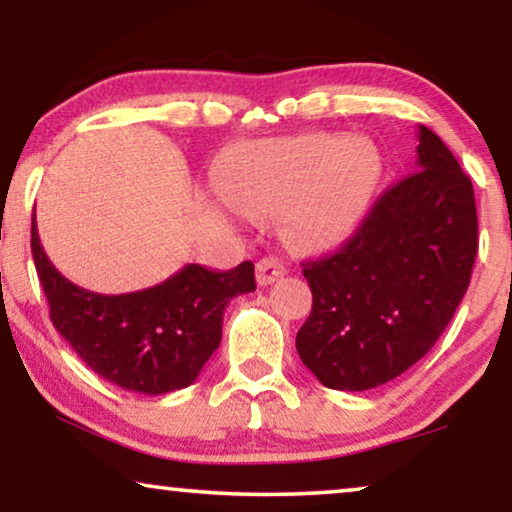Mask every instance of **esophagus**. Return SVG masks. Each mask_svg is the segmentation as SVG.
<instances>
[{"instance_id":"1","label":"esophagus","mask_w":512,"mask_h":512,"mask_svg":"<svg viewBox=\"0 0 512 512\" xmlns=\"http://www.w3.org/2000/svg\"><path fill=\"white\" fill-rule=\"evenodd\" d=\"M284 263L277 261V258H261L256 263V282L258 286H270L272 282H277L279 277H284Z\"/></svg>"}]
</instances>
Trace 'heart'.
Wrapping results in <instances>:
<instances>
[{
  "instance_id": "1",
  "label": "heart",
  "mask_w": 512,
  "mask_h": 512,
  "mask_svg": "<svg viewBox=\"0 0 512 512\" xmlns=\"http://www.w3.org/2000/svg\"><path fill=\"white\" fill-rule=\"evenodd\" d=\"M380 179V149L333 132L242 144L226 158L230 198L249 214H286V233L303 249L352 240Z\"/></svg>"
}]
</instances>
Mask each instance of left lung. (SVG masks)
Returning a JSON list of instances; mask_svg holds the SVG:
<instances>
[{"mask_svg": "<svg viewBox=\"0 0 512 512\" xmlns=\"http://www.w3.org/2000/svg\"><path fill=\"white\" fill-rule=\"evenodd\" d=\"M417 172L375 202L338 254L303 265L312 312L300 361L328 389L387 384L436 345L478 254L473 184L436 132L417 130Z\"/></svg>", "mask_w": 512, "mask_h": 512, "instance_id": "1", "label": "left lung"}]
</instances>
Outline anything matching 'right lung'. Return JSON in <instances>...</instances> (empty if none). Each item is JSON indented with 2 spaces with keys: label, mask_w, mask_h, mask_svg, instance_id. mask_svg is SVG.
Here are the masks:
<instances>
[{
  "label": "right lung",
  "mask_w": 512,
  "mask_h": 512,
  "mask_svg": "<svg viewBox=\"0 0 512 512\" xmlns=\"http://www.w3.org/2000/svg\"><path fill=\"white\" fill-rule=\"evenodd\" d=\"M32 256L51 321L81 361L116 387L170 394L195 382L221 345L223 312L256 289L254 263L214 272L188 263L149 289L104 296L55 270L32 216Z\"/></svg>",
  "instance_id": "obj_1"
}]
</instances>
